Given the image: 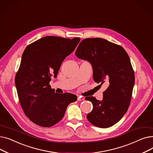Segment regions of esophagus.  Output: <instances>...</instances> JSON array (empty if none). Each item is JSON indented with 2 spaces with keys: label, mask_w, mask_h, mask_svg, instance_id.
Returning <instances> with one entry per match:
<instances>
[{
  "label": "esophagus",
  "mask_w": 153,
  "mask_h": 153,
  "mask_svg": "<svg viewBox=\"0 0 153 153\" xmlns=\"http://www.w3.org/2000/svg\"><path fill=\"white\" fill-rule=\"evenodd\" d=\"M84 98L83 97H82V96H78L77 97V100L78 101H81V100H84Z\"/></svg>",
  "instance_id": "34e87169"
}]
</instances>
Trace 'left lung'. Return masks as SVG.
<instances>
[{
	"label": "left lung",
	"instance_id": "left-lung-1",
	"mask_svg": "<svg viewBox=\"0 0 153 153\" xmlns=\"http://www.w3.org/2000/svg\"><path fill=\"white\" fill-rule=\"evenodd\" d=\"M75 54L91 64L95 82L108 85L102 100L85 97L93 105L87 120L99 128L113 126L126 114L131 99L134 74L129 56L122 46L99 38L83 39Z\"/></svg>",
	"mask_w": 153,
	"mask_h": 153
}]
</instances>
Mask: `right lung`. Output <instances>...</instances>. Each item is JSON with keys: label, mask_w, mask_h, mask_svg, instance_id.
Here are the masks:
<instances>
[{"label": "right lung", "mask_w": 153, "mask_h": 153, "mask_svg": "<svg viewBox=\"0 0 153 153\" xmlns=\"http://www.w3.org/2000/svg\"><path fill=\"white\" fill-rule=\"evenodd\" d=\"M80 40L48 36L24 50L15 83L24 113L34 123L43 127L54 125L63 118L69 104L77 100L74 94L55 93L50 82Z\"/></svg>", "instance_id": "1"}]
</instances>
